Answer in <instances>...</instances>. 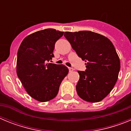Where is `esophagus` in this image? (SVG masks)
Listing matches in <instances>:
<instances>
[{
  "mask_svg": "<svg viewBox=\"0 0 131 131\" xmlns=\"http://www.w3.org/2000/svg\"><path fill=\"white\" fill-rule=\"evenodd\" d=\"M69 71H70V72H71V71H73V69L72 68H69Z\"/></svg>",
  "mask_w": 131,
  "mask_h": 131,
  "instance_id": "34e87169",
  "label": "esophagus"
}]
</instances>
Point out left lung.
<instances>
[{
  "label": "left lung",
  "mask_w": 131,
  "mask_h": 131,
  "mask_svg": "<svg viewBox=\"0 0 131 131\" xmlns=\"http://www.w3.org/2000/svg\"><path fill=\"white\" fill-rule=\"evenodd\" d=\"M79 57L86 62V70L78 71L76 85L79 96L89 102L103 100L115 86L120 70V60L110 39L90 31L65 32Z\"/></svg>",
  "instance_id": "1"
}]
</instances>
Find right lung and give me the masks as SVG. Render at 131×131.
<instances>
[{
  "mask_svg": "<svg viewBox=\"0 0 131 131\" xmlns=\"http://www.w3.org/2000/svg\"><path fill=\"white\" fill-rule=\"evenodd\" d=\"M63 35L54 29L40 30L26 37L18 49V77L30 96L39 102L56 96L69 71L64 65L47 63L54 57V45Z\"/></svg>",
  "mask_w": 131,
  "mask_h": 131,
  "instance_id": "obj_1",
  "label": "right lung"
}]
</instances>
